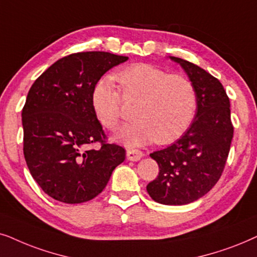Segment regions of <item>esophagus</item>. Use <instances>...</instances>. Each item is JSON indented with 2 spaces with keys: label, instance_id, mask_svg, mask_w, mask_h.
I'll list each match as a JSON object with an SVG mask.
<instances>
[{
  "label": "esophagus",
  "instance_id": "1",
  "mask_svg": "<svg viewBox=\"0 0 257 257\" xmlns=\"http://www.w3.org/2000/svg\"><path fill=\"white\" fill-rule=\"evenodd\" d=\"M143 156V153L141 150H138V149H128L126 150V159L129 161H139L141 160V157Z\"/></svg>",
  "mask_w": 257,
  "mask_h": 257
}]
</instances>
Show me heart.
I'll return each instance as SVG.
<instances>
[{"mask_svg":"<svg viewBox=\"0 0 257 257\" xmlns=\"http://www.w3.org/2000/svg\"><path fill=\"white\" fill-rule=\"evenodd\" d=\"M115 80L122 95L112 80L101 78L91 91V107L101 124L112 131L122 117L124 102L136 103V119L115 136L123 145L136 147L153 141L166 145L181 138L193 123L198 97L187 76L138 63L117 71Z\"/></svg>","mask_w":257,"mask_h":257,"instance_id":"1","label":"heart"}]
</instances>
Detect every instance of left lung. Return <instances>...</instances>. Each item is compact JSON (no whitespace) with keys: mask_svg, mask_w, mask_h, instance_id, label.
Listing matches in <instances>:
<instances>
[{"mask_svg":"<svg viewBox=\"0 0 257 257\" xmlns=\"http://www.w3.org/2000/svg\"><path fill=\"white\" fill-rule=\"evenodd\" d=\"M170 60L183 68L196 87L197 111L181 139L150 154L160 172L147 191L161 204L183 206L204 196L220 180L234 126L230 102L221 82L196 64L174 56Z\"/></svg>","mask_w":257,"mask_h":257,"instance_id":"obj_1","label":"left lung"}]
</instances>
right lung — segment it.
Here are the masks:
<instances>
[{"mask_svg": "<svg viewBox=\"0 0 257 257\" xmlns=\"http://www.w3.org/2000/svg\"><path fill=\"white\" fill-rule=\"evenodd\" d=\"M126 56L105 51L68 55L30 88L22 109L23 154L33 179L50 197L82 203L96 197L125 150L105 142L91 107L96 82ZM96 142L100 150H88Z\"/></svg>", "mask_w": 257, "mask_h": 257, "instance_id": "add662e5", "label": "right lung"}]
</instances>
